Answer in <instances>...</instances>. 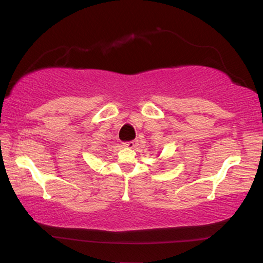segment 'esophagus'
<instances>
[{
	"label": "esophagus",
	"instance_id": "obj_1",
	"mask_svg": "<svg viewBox=\"0 0 263 263\" xmlns=\"http://www.w3.org/2000/svg\"><path fill=\"white\" fill-rule=\"evenodd\" d=\"M137 145H138L137 140H133V141H127V142H124V147H126V148H130V149L136 148V147H137Z\"/></svg>",
	"mask_w": 263,
	"mask_h": 263
}]
</instances>
